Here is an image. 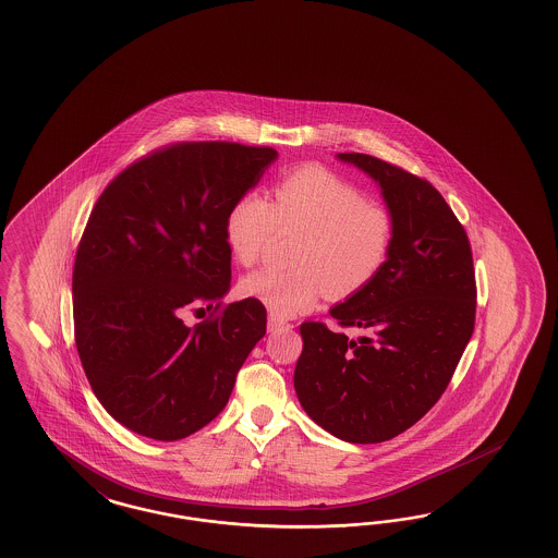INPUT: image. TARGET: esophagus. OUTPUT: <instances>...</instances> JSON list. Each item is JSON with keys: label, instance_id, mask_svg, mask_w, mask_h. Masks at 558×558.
<instances>
[{"label": "esophagus", "instance_id": "esophagus-1", "mask_svg": "<svg viewBox=\"0 0 558 558\" xmlns=\"http://www.w3.org/2000/svg\"><path fill=\"white\" fill-rule=\"evenodd\" d=\"M292 325L287 322H282V319H278V317H274L271 315L270 322H268V331L270 333H280V331H288Z\"/></svg>", "mask_w": 558, "mask_h": 558}]
</instances>
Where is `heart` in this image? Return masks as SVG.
Returning a JSON list of instances; mask_svg holds the SVG:
<instances>
[{"mask_svg": "<svg viewBox=\"0 0 558 558\" xmlns=\"http://www.w3.org/2000/svg\"><path fill=\"white\" fill-rule=\"evenodd\" d=\"M299 227V270H264L241 282L247 299L274 317L288 319L311 311L329 292L348 296L368 287L389 262L395 217L385 204L338 173L319 166L294 169L271 187V203L259 194L241 196L227 219V239L239 264L254 266L276 229Z\"/></svg>", "mask_w": 558, "mask_h": 558, "instance_id": "1", "label": "heart"}]
</instances>
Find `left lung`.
Returning <instances> with one entry per match:
<instances>
[{"label": "left lung", "instance_id": "1", "mask_svg": "<svg viewBox=\"0 0 558 558\" xmlns=\"http://www.w3.org/2000/svg\"><path fill=\"white\" fill-rule=\"evenodd\" d=\"M380 186L395 217L389 262L368 287L329 311L339 327L301 325L294 389L336 438L378 444L438 403L474 331L476 282L464 227L427 180L364 153H339Z\"/></svg>", "mask_w": 558, "mask_h": 558}]
</instances>
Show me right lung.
I'll list each match as a JSON object with an SVG mask.
<instances>
[{"label":"right lung","instance_id":"add662e5","mask_svg":"<svg viewBox=\"0 0 558 558\" xmlns=\"http://www.w3.org/2000/svg\"><path fill=\"white\" fill-rule=\"evenodd\" d=\"M278 157L227 141L151 151L101 192L73 266L75 345L101 407L145 438L198 432L227 405L266 336L254 299L231 287L227 219ZM211 311L194 328L186 310Z\"/></svg>","mask_w":558,"mask_h":558}]
</instances>
